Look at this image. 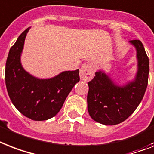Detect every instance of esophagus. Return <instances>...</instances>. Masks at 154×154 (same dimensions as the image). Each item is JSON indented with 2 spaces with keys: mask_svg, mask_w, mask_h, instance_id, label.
<instances>
[{
  "mask_svg": "<svg viewBox=\"0 0 154 154\" xmlns=\"http://www.w3.org/2000/svg\"><path fill=\"white\" fill-rule=\"evenodd\" d=\"M94 76V66L90 62H85L80 69V77L83 81H88Z\"/></svg>",
  "mask_w": 154,
  "mask_h": 154,
  "instance_id": "34e87169",
  "label": "esophagus"
}]
</instances>
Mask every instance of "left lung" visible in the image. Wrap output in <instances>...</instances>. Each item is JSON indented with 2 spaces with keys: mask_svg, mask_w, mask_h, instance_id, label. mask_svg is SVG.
Listing matches in <instances>:
<instances>
[{
  "mask_svg": "<svg viewBox=\"0 0 154 154\" xmlns=\"http://www.w3.org/2000/svg\"><path fill=\"white\" fill-rule=\"evenodd\" d=\"M135 47L138 70L134 79L122 86L115 84L103 71L96 72L88 82V111L91 118L103 125H116L126 120L141 103L148 85L149 62L140 40H131Z\"/></svg>",
  "mask_w": 154,
  "mask_h": 154,
  "instance_id": "8db88e82",
  "label": "left lung"
}]
</instances>
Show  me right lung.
<instances>
[{
	"mask_svg": "<svg viewBox=\"0 0 154 154\" xmlns=\"http://www.w3.org/2000/svg\"><path fill=\"white\" fill-rule=\"evenodd\" d=\"M29 29L22 32L10 49L5 66L6 88L21 114L32 120H47L58 113L73 86L79 82V69L64 71L48 79L27 73L21 65L20 56Z\"/></svg>",
	"mask_w": 154,
	"mask_h": 154,
	"instance_id": "add662e5",
	"label": "right lung"
}]
</instances>
